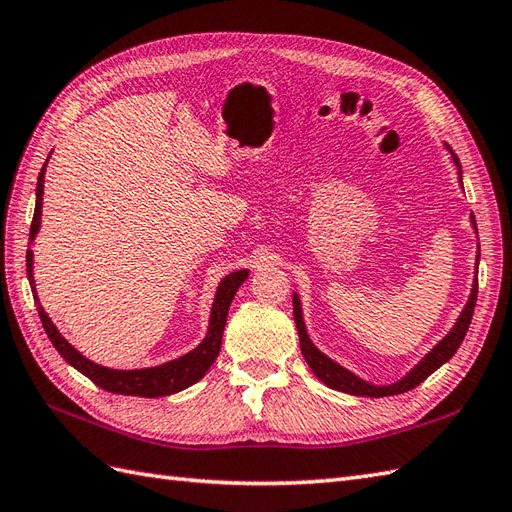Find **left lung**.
<instances>
[{"label":"left lung","mask_w":512,"mask_h":512,"mask_svg":"<svg viewBox=\"0 0 512 512\" xmlns=\"http://www.w3.org/2000/svg\"><path fill=\"white\" fill-rule=\"evenodd\" d=\"M450 153H452V149H450ZM452 160H454V164L458 168V177H461L463 175L461 173V162H458V157L454 153H452ZM461 186H463V177H461ZM471 222H474V216H471ZM474 225H476V222H474ZM476 296H478V281H474V285H471V296L467 300L463 313H461V316H458L454 329L448 335H445L441 342L435 348H432L428 355L422 361H419L409 374L402 378V381L393 383V385L378 387V385L365 383V381H361L359 376H355L352 372H348L346 368H342V365H337L335 361H331L329 357L322 355V352L316 346H313V342H311L309 335H307L305 322H303V309H300V300L294 294V320H296V329H298V337H300V350H303V357L309 363L311 372L316 374L324 385H329L331 389L350 393V396H368V398L398 396V393L415 389L419 383H424L432 372H435L437 368H441L445 361L454 357V352L458 350V346L463 344V339L467 335V329H469V324H471V316H474Z\"/></svg>","instance_id":"8db88e82"}]
</instances>
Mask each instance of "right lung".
Wrapping results in <instances>:
<instances>
[{"mask_svg":"<svg viewBox=\"0 0 512 512\" xmlns=\"http://www.w3.org/2000/svg\"><path fill=\"white\" fill-rule=\"evenodd\" d=\"M45 166H47V162L43 164L41 173H38V181H36V207H34V218H32V227H30V244L34 242L38 229H41ZM32 257H34L32 251H28V255H25V261H28V279H30V285L34 287ZM246 277H248V270H238V272H231L229 277L220 281L216 298H214L212 316H209V329L199 346H196L192 352H188V355H183L175 361H168L164 365H157V368H147V370H110V368H103V365L88 361L67 342V339L60 335L54 322L49 320L43 305L38 303L36 290H34V298H36L38 316H41L43 329H45L47 337L51 339V344H54V348L60 352L62 359L69 365H73L77 372H82L97 387L112 391V393H123V396H140V398H160V396H170V393H177L181 389L194 385L196 381H201L205 372L212 368V363L216 361L218 352H220L222 331H225V324H227L229 305H231L235 292H238V287L246 281Z\"/></svg>","mask_w":512,"mask_h":512,"instance_id":"right-lung-1","label":"right lung"}]
</instances>
